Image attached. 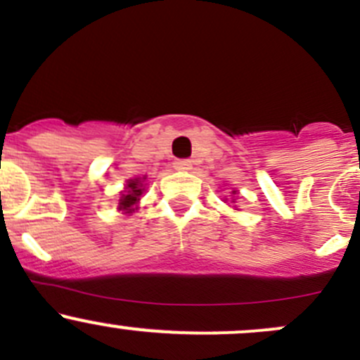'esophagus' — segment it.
<instances>
[{
  "instance_id": "esophagus-1",
  "label": "esophagus",
  "mask_w": 360,
  "mask_h": 360,
  "mask_svg": "<svg viewBox=\"0 0 360 360\" xmlns=\"http://www.w3.org/2000/svg\"><path fill=\"white\" fill-rule=\"evenodd\" d=\"M175 168L181 169V172H188L192 168V161L188 159H181V161H175Z\"/></svg>"
}]
</instances>
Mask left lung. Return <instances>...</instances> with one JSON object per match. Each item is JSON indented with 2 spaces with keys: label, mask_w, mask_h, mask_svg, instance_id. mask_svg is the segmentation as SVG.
Instances as JSON below:
<instances>
[{
  "label": "left lung",
  "mask_w": 360,
  "mask_h": 360,
  "mask_svg": "<svg viewBox=\"0 0 360 360\" xmlns=\"http://www.w3.org/2000/svg\"><path fill=\"white\" fill-rule=\"evenodd\" d=\"M232 194H237V192H236V191H232ZM232 202H236V201H232Z\"/></svg>",
  "instance_id": "8db88e82"
}]
</instances>
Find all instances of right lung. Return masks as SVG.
Wrapping results in <instances>:
<instances>
[{
    "instance_id": "1",
    "label": "right lung",
    "mask_w": 360,
    "mask_h": 360,
    "mask_svg": "<svg viewBox=\"0 0 360 360\" xmlns=\"http://www.w3.org/2000/svg\"><path fill=\"white\" fill-rule=\"evenodd\" d=\"M143 181H146V179L128 180L124 191L120 194L117 210L126 211V213H131V211H135V207L140 201V195H142V192H143Z\"/></svg>"
}]
</instances>
